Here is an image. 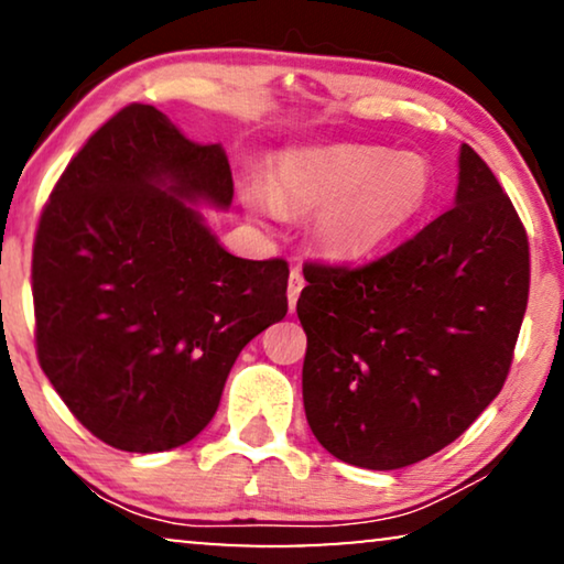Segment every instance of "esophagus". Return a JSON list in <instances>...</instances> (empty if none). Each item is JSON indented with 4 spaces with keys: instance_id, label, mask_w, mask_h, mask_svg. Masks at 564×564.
Listing matches in <instances>:
<instances>
[{
    "instance_id": "esophagus-1",
    "label": "esophagus",
    "mask_w": 564,
    "mask_h": 564,
    "mask_svg": "<svg viewBox=\"0 0 564 564\" xmlns=\"http://www.w3.org/2000/svg\"><path fill=\"white\" fill-rule=\"evenodd\" d=\"M303 288H305V280H303V272H300V269L295 267L290 272V282H288V300H290V311H295V305H297V297H300V292H303Z\"/></svg>"
}]
</instances>
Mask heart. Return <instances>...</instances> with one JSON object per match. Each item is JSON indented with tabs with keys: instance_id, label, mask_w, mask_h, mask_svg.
Segmentation results:
<instances>
[{
	"instance_id": "1",
	"label": "heart",
	"mask_w": 564,
	"mask_h": 564,
	"mask_svg": "<svg viewBox=\"0 0 564 564\" xmlns=\"http://www.w3.org/2000/svg\"><path fill=\"white\" fill-rule=\"evenodd\" d=\"M431 199L434 172L419 153L346 143L284 153L253 203L267 215L318 210L315 243L334 259H365L403 238Z\"/></svg>"
}]
</instances>
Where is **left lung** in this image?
I'll list each match as a JSON object with an SVG mask.
<instances>
[{
  "instance_id": "8db88e82",
  "label": "left lung",
  "mask_w": 564,
  "mask_h": 564,
  "mask_svg": "<svg viewBox=\"0 0 564 564\" xmlns=\"http://www.w3.org/2000/svg\"><path fill=\"white\" fill-rule=\"evenodd\" d=\"M303 274V403L334 457L408 467L503 390L529 303V236L467 143L454 207L369 264L311 261Z\"/></svg>"
}]
</instances>
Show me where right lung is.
Here are the masks:
<instances>
[{
  "mask_svg": "<svg viewBox=\"0 0 564 564\" xmlns=\"http://www.w3.org/2000/svg\"><path fill=\"white\" fill-rule=\"evenodd\" d=\"M197 197L230 203L226 151L133 102L87 138L37 220V361L115 449L192 442L243 346L288 315V261L228 253L184 205Z\"/></svg>",
  "mask_w": 564,
  "mask_h": 564,
  "instance_id": "add662e5",
  "label": "right lung"
}]
</instances>
